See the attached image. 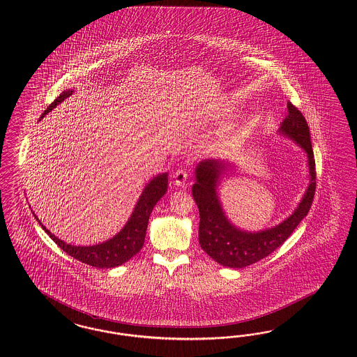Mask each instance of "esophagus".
<instances>
[{
    "mask_svg": "<svg viewBox=\"0 0 357 357\" xmlns=\"http://www.w3.org/2000/svg\"><path fill=\"white\" fill-rule=\"evenodd\" d=\"M174 183L176 185H183L188 179V172L184 169H178L173 175Z\"/></svg>",
    "mask_w": 357,
    "mask_h": 357,
    "instance_id": "34e87169",
    "label": "esophagus"
}]
</instances>
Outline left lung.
<instances>
[{"label":"left lung","instance_id":"obj_1","mask_svg":"<svg viewBox=\"0 0 357 357\" xmlns=\"http://www.w3.org/2000/svg\"><path fill=\"white\" fill-rule=\"evenodd\" d=\"M280 135L294 141L307 155L310 182L292 215L276 227L260 231H246L233 225L227 218L217 194L221 175L236 166L229 161L204 160L195 169L192 196L199 208V242L202 249L218 264L230 268H243L268 257L280 248L293 230L307 215L315 192V161L310 132L301 111L288 103V116L281 123Z\"/></svg>","mask_w":357,"mask_h":357}]
</instances>
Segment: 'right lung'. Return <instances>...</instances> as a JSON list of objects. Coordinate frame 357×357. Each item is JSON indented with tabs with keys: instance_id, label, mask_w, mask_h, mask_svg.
<instances>
[{
	"instance_id": "right-lung-1",
	"label": "right lung",
	"mask_w": 357,
	"mask_h": 357,
	"mask_svg": "<svg viewBox=\"0 0 357 357\" xmlns=\"http://www.w3.org/2000/svg\"><path fill=\"white\" fill-rule=\"evenodd\" d=\"M75 90H66L60 94V97L56 98L54 102L48 106L43 112L40 119L44 118L52 108L56 107L59 103H61L64 99L70 97ZM167 191V173L158 174L154 176L149 183L145 185L140 199L137 200V204L135 206L130 220L127 224L120 230L115 237L108 239L106 242L98 243L94 246H73L68 245L64 241L54 237V234L42 225L39 218H35L39 221V224L43 227L44 231L54 239V243L63 249L68 255L73 257L75 259L79 260L85 264L97 268H114L121 266L127 260H130L133 255H136L140 251L145 234L148 221L151 216V211L154 206L158 203V200L162 197Z\"/></svg>"
}]
</instances>
